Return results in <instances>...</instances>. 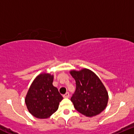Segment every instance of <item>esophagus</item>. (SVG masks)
<instances>
[{
	"mask_svg": "<svg viewBox=\"0 0 134 134\" xmlns=\"http://www.w3.org/2000/svg\"><path fill=\"white\" fill-rule=\"evenodd\" d=\"M63 96L64 98H69V92H67V93H66L65 94L63 95Z\"/></svg>",
	"mask_w": 134,
	"mask_h": 134,
	"instance_id": "esophagus-1",
	"label": "esophagus"
}]
</instances>
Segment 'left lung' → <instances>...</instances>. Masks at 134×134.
Wrapping results in <instances>:
<instances>
[{
  "label": "left lung",
  "instance_id": "obj_1",
  "mask_svg": "<svg viewBox=\"0 0 134 134\" xmlns=\"http://www.w3.org/2000/svg\"><path fill=\"white\" fill-rule=\"evenodd\" d=\"M76 82V91L71 97L75 109L88 117H93L104 111L109 95L99 78L91 70H71Z\"/></svg>",
  "mask_w": 134,
  "mask_h": 134
}]
</instances>
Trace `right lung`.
<instances>
[{"label":"right lung","instance_id":"add662e5","mask_svg":"<svg viewBox=\"0 0 134 134\" xmlns=\"http://www.w3.org/2000/svg\"><path fill=\"white\" fill-rule=\"evenodd\" d=\"M54 75L48 72L38 75L28 90L25 98L29 112L37 119L50 117L58 109L63 97L52 84Z\"/></svg>","mask_w":134,"mask_h":134}]
</instances>
